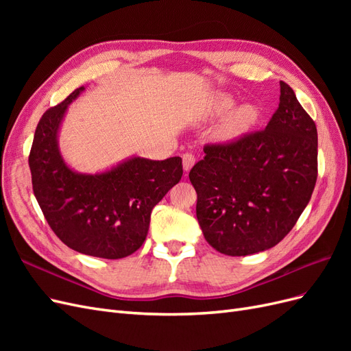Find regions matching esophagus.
<instances>
[{"mask_svg": "<svg viewBox=\"0 0 351 351\" xmlns=\"http://www.w3.org/2000/svg\"><path fill=\"white\" fill-rule=\"evenodd\" d=\"M195 161H196V158L192 152L183 154V167H184L186 171H190V168L195 165Z\"/></svg>", "mask_w": 351, "mask_h": 351, "instance_id": "obj_1", "label": "esophagus"}]
</instances>
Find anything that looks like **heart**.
I'll list each match as a JSON object with an SVG mask.
<instances>
[{"label": "heart", "instance_id": "heart-1", "mask_svg": "<svg viewBox=\"0 0 351 351\" xmlns=\"http://www.w3.org/2000/svg\"><path fill=\"white\" fill-rule=\"evenodd\" d=\"M232 99L230 97H219L215 102V111L224 112L231 108ZM258 120V110L253 105H241L232 111L224 123L219 127V136L222 139H236V137L246 133Z\"/></svg>", "mask_w": 351, "mask_h": 351}]
</instances>
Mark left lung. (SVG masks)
<instances>
[{"instance_id":"obj_1","label":"left lung","mask_w":351,"mask_h":351,"mask_svg":"<svg viewBox=\"0 0 351 351\" xmlns=\"http://www.w3.org/2000/svg\"><path fill=\"white\" fill-rule=\"evenodd\" d=\"M268 125L204 146L190 169L205 240L228 256L268 250L295 226L317 178V132L294 90L280 82Z\"/></svg>"}]
</instances>
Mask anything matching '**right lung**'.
<instances>
[{
  "mask_svg": "<svg viewBox=\"0 0 351 351\" xmlns=\"http://www.w3.org/2000/svg\"><path fill=\"white\" fill-rule=\"evenodd\" d=\"M77 88L42 115L29 154L32 186L56 236L83 254L121 259L139 249L154 206L183 176L182 158H132L111 171L77 174L64 164L57 132Z\"/></svg>",
  "mask_w": 351,
  "mask_h": 351,
  "instance_id": "add662e5",
  "label": "right lung"
}]
</instances>
